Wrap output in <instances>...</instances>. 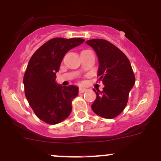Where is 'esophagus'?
Returning <instances> with one entry per match:
<instances>
[{"label":"esophagus","mask_w":161,"mask_h":161,"mask_svg":"<svg viewBox=\"0 0 161 161\" xmlns=\"http://www.w3.org/2000/svg\"><path fill=\"white\" fill-rule=\"evenodd\" d=\"M86 90H86V88H79V92H81V93H82V92H85Z\"/></svg>","instance_id":"34e87169"}]
</instances>
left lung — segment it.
Here are the masks:
<instances>
[{
  "instance_id": "obj_1",
  "label": "left lung",
  "mask_w": 161,
  "mask_h": 161,
  "mask_svg": "<svg viewBox=\"0 0 161 161\" xmlns=\"http://www.w3.org/2000/svg\"><path fill=\"white\" fill-rule=\"evenodd\" d=\"M99 60L98 76L104 87L100 92L95 89L97 98L92 104V111L104 118H115L127 105L129 94L136 81L130 61L126 55L109 41L102 39L87 40Z\"/></svg>"
}]
</instances>
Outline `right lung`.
Masks as SVG:
<instances>
[{
  "instance_id": "1",
  "label": "right lung",
  "mask_w": 161,
  "mask_h": 161,
  "mask_svg": "<svg viewBox=\"0 0 161 161\" xmlns=\"http://www.w3.org/2000/svg\"><path fill=\"white\" fill-rule=\"evenodd\" d=\"M84 41L81 38L51 39L29 61L23 78L25 97L35 114L47 124H58L71 114V102L79 89L72 85H58L56 72L65 53Z\"/></svg>"
}]
</instances>
